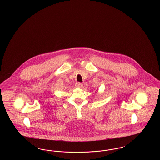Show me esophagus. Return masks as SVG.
I'll return each mask as SVG.
<instances>
[{"instance_id": "esophagus-1", "label": "esophagus", "mask_w": 160, "mask_h": 160, "mask_svg": "<svg viewBox=\"0 0 160 160\" xmlns=\"http://www.w3.org/2000/svg\"><path fill=\"white\" fill-rule=\"evenodd\" d=\"M82 86H83V84L81 83L77 82L76 83V87H77V88H82Z\"/></svg>"}]
</instances>
